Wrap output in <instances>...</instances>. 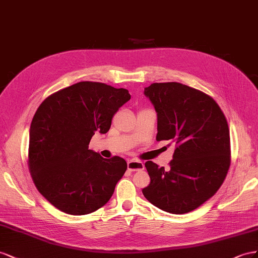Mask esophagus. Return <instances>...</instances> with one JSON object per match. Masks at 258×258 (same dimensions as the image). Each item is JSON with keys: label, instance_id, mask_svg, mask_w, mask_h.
I'll list each match as a JSON object with an SVG mask.
<instances>
[{"label": "esophagus", "instance_id": "1", "mask_svg": "<svg viewBox=\"0 0 258 258\" xmlns=\"http://www.w3.org/2000/svg\"><path fill=\"white\" fill-rule=\"evenodd\" d=\"M127 168L128 171L135 172V171H142L145 168V165L143 162L137 161V160H130L127 161Z\"/></svg>", "mask_w": 258, "mask_h": 258}]
</instances>
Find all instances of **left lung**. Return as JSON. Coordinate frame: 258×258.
I'll return each instance as SVG.
<instances>
[{"mask_svg":"<svg viewBox=\"0 0 258 258\" xmlns=\"http://www.w3.org/2000/svg\"><path fill=\"white\" fill-rule=\"evenodd\" d=\"M157 112V141H172L175 151L164 170L152 161L145 198L171 214H186L216 194L230 165L229 127L222 109L209 95L177 82L145 87Z\"/></svg>","mask_w":258,"mask_h":258,"instance_id":"obj_1","label":"left lung"}]
</instances>
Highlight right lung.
<instances>
[{"mask_svg": "<svg viewBox=\"0 0 258 258\" xmlns=\"http://www.w3.org/2000/svg\"><path fill=\"white\" fill-rule=\"evenodd\" d=\"M131 95L125 88L79 82L50 95L30 126L29 170L40 194L70 215H86L110 200L127 164L88 149L95 132L106 134Z\"/></svg>", "mask_w": 258, "mask_h": 258, "instance_id": "1", "label": "right lung"}]
</instances>
